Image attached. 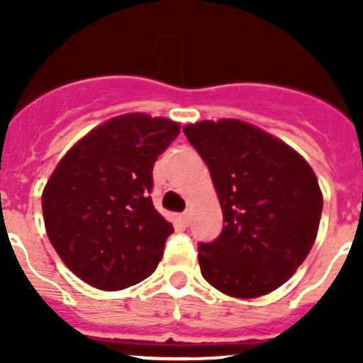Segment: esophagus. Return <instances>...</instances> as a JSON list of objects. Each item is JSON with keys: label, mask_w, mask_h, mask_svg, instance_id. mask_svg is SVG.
I'll return each instance as SVG.
<instances>
[{"label": "esophagus", "mask_w": 363, "mask_h": 363, "mask_svg": "<svg viewBox=\"0 0 363 363\" xmlns=\"http://www.w3.org/2000/svg\"><path fill=\"white\" fill-rule=\"evenodd\" d=\"M179 223L184 227H187L189 223H191V216H189V213H184V214H179Z\"/></svg>", "instance_id": "34e87169"}]
</instances>
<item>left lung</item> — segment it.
Here are the masks:
<instances>
[{
    "label": "left lung",
    "instance_id": "left-lung-1",
    "mask_svg": "<svg viewBox=\"0 0 363 363\" xmlns=\"http://www.w3.org/2000/svg\"><path fill=\"white\" fill-rule=\"evenodd\" d=\"M211 172L223 229L198 245L201 277L234 298L278 289L307 258L323 198L309 163L278 138L240 120L184 127Z\"/></svg>",
    "mask_w": 363,
    "mask_h": 363
}]
</instances>
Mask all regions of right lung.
<instances>
[{"mask_svg":"<svg viewBox=\"0 0 363 363\" xmlns=\"http://www.w3.org/2000/svg\"><path fill=\"white\" fill-rule=\"evenodd\" d=\"M178 134L176 121L130 112L83 136L54 169L45 229L85 284L120 291L156 271L174 229L154 209L152 167Z\"/></svg>","mask_w":363,"mask_h":363,"instance_id":"obj_1","label":"right lung"}]
</instances>
